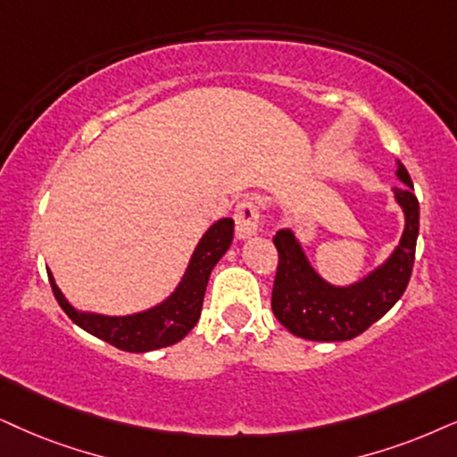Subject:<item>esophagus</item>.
<instances>
[{"instance_id": "obj_1", "label": "esophagus", "mask_w": 457, "mask_h": 457, "mask_svg": "<svg viewBox=\"0 0 457 457\" xmlns=\"http://www.w3.org/2000/svg\"><path fill=\"white\" fill-rule=\"evenodd\" d=\"M234 221H236V238L246 240L251 238V236H255L259 229V221H262L255 202L242 200L240 204L236 206Z\"/></svg>"}]
</instances>
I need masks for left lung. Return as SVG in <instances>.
Segmentation results:
<instances>
[{
    "label": "left lung",
    "instance_id": "obj_1",
    "mask_svg": "<svg viewBox=\"0 0 457 457\" xmlns=\"http://www.w3.org/2000/svg\"><path fill=\"white\" fill-rule=\"evenodd\" d=\"M396 177L403 186L392 187V194L405 215L401 240L382 263L350 285H333L322 278L293 229L276 232L278 270L271 310L293 335L312 342H345L367 331L405 293L420 232V204L411 177L401 162H396Z\"/></svg>",
    "mask_w": 457,
    "mask_h": 457
}]
</instances>
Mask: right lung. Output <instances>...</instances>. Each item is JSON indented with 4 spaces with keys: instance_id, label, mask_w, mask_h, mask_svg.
I'll use <instances>...</instances> for the list:
<instances>
[{
    "instance_id": "1",
    "label": "right lung",
    "mask_w": 457,
    "mask_h": 457,
    "mask_svg": "<svg viewBox=\"0 0 457 457\" xmlns=\"http://www.w3.org/2000/svg\"><path fill=\"white\" fill-rule=\"evenodd\" d=\"M234 238V219H219L202 234L181 280L169 297L162 299L152 308L126 316H109L99 312L75 310L62 291L56 287L54 276L48 270V278L56 302L65 314L86 333L95 335L103 342L115 345L124 352H152L181 342L195 327L200 319L202 302H204L206 285L211 271L219 259L225 255Z\"/></svg>"
}]
</instances>
